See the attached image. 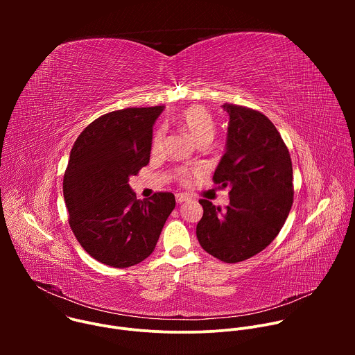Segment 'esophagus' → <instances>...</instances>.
Wrapping results in <instances>:
<instances>
[{"label": "esophagus", "instance_id": "34e87169", "mask_svg": "<svg viewBox=\"0 0 355 355\" xmlns=\"http://www.w3.org/2000/svg\"><path fill=\"white\" fill-rule=\"evenodd\" d=\"M175 199H177L178 204H182V202H188L191 198H189V195H187V193H177V195H175Z\"/></svg>", "mask_w": 355, "mask_h": 355}]
</instances>
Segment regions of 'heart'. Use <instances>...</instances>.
<instances>
[{"mask_svg":"<svg viewBox=\"0 0 355 355\" xmlns=\"http://www.w3.org/2000/svg\"><path fill=\"white\" fill-rule=\"evenodd\" d=\"M175 125L181 130H184L196 146H208L214 140L216 133V123L212 115L207 108L199 105L182 110L175 116ZM163 139V130H157L153 136V141H151V147H153L155 151L160 150ZM180 177L181 180H187V173H180Z\"/></svg>","mask_w":355,"mask_h":355,"instance_id":"1","label":"heart"}]
</instances>
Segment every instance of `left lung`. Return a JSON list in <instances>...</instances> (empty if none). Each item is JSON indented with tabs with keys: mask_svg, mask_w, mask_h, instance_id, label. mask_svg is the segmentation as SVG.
I'll return each mask as SVG.
<instances>
[{
	"mask_svg": "<svg viewBox=\"0 0 355 355\" xmlns=\"http://www.w3.org/2000/svg\"><path fill=\"white\" fill-rule=\"evenodd\" d=\"M226 151L214 182L230 188L226 209L199 199L196 237L211 256L240 263L259 254L282 229L293 202L292 162L274 123L251 108L225 104Z\"/></svg>",
	"mask_w": 355,
	"mask_h": 355,
	"instance_id": "8db88e82",
	"label": "left lung"
}]
</instances>
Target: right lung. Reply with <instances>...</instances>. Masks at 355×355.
<instances>
[{"instance_id":"right-lung-1","label":"right lung","mask_w":355,"mask_h":355,"mask_svg":"<svg viewBox=\"0 0 355 355\" xmlns=\"http://www.w3.org/2000/svg\"><path fill=\"white\" fill-rule=\"evenodd\" d=\"M164 107L125 108L99 116L77 137L63 178L70 227L96 261L115 268L153 252L175 208L171 192L136 199L129 177L148 164L153 125Z\"/></svg>"}]
</instances>
